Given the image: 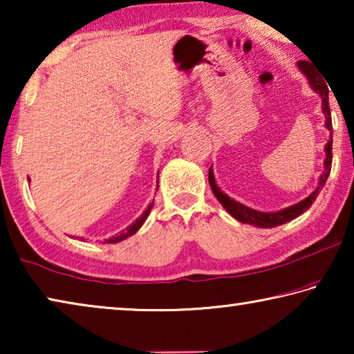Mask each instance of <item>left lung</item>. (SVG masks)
I'll list each match as a JSON object with an SVG mask.
<instances>
[{"label":"left lung","mask_w":354,"mask_h":354,"mask_svg":"<svg viewBox=\"0 0 354 354\" xmlns=\"http://www.w3.org/2000/svg\"><path fill=\"white\" fill-rule=\"evenodd\" d=\"M298 68L301 70V73L308 77V81L310 84V87H313V91L319 93L320 98H322V111H323V113H325V118H326L325 120V127L329 131V140L325 145V153H326L325 170H323V173L320 175L319 185H317V189L308 196V198H304L303 201H299L293 206L281 209V211H277V212H261V211H254V209L242 205V203H237L236 200H232L226 194H223V192H221L220 187L217 185V183H215L214 171H212V167H211V169H209V184H211V189L214 192L215 198H217L221 203V206H223L226 211L232 215V217L241 221V223H248V225H253V226H257V227H274V226L284 225V223H287V221H290L293 218H297L298 215L306 212L308 209L310 207V205H313V203L315 201L320 189L326 183V179L329 176V171H331V162H333V133H331L333 122H331V111H329V103H328L329 88L326 86L325 80H323V77L319 73H315L314 68L310 67L309 62L299 61Z\"/></svg>","instance_id":"obj_1"}]
</instances>
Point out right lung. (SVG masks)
I'll list each match as a JSON object with an SVG mask.
<instances>
[{
  "label": "right lung",
  "mask_w": 354,
  "mask_h": 354,
  "mask_svg": "<svg viewBox=\"0 0 354 354\" xmlns=\"http://www.w3.org/2000/svg\"><path fill=\"white\" fill-rule=\"evenodd\" d=\"M151 207H153V201L149 203V206L145 209V212H143L139 218H137L133 225L131 226H128L127 230L124 231H122L120 232V234H117V236H113V237H111V239H106V241L103 242V243H117V242H122V241H124V239H128V237H131V236H134L137 231L140 230L142 227V225L145 223V220H147V217L149 215V212H151Z\"/></svg>",
  "instance_id": "right-lung-1"
}]
</instances>
